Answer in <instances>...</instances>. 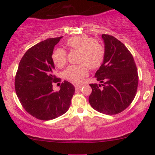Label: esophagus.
<instances>
[{"instance_id": "esophagus-1", "label": "esophagus", "mask_w": 155, "mask_h": 155, "mask_svg": "<svg viewBox=\"0 0 155 155\" xmlns=\"http://www.w3.org/2000/svg\"><path fill=\"white\" fill-rule=\"evenodd\" d=\"M82 85H81V84H75V90H80V89L82 88Z\"/></svg>"}]
</instances>
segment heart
Masks as SVG:
<instances>
[{"label": "heart", "instance_id": "heart-1", "mask_svg": "<svg viewBox=\"0 0 155 155\" xmlns=\"http://www.w3.org/2000/svg\"><path fill=\"white\" fill-rule=\"evenodd\" d=\"M65 45L71 50L78 51V63L80 64L70 65L65 70V79L73 83L79 84L88 75V68L96 69L100 66L104 58V48L100 42L87 35L75 36L65 41ZM66 51L57 48L52 55L54 63L59 68L66 63Z\"/></svg>", "mask_w": 155, "mask_h": 155}]
</instances>
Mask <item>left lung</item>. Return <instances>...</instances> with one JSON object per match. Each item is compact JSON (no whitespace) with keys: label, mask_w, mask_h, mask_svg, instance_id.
<instances>
[{"label":"left lung","mask_w":155,"mask_h":155,"mask_svg":"<svg viewBox=\"0 0 155 155\" xmlns=\"http://www.w3.org/2000/svg\"><path fill=\"white\" fill-rule=\"evenodd\" d=\"M104 42L103 63L94 77L101 84H90L91 107L107 115L124 111L132 103L138 85V74L133 57L122 42L113 36L102 35Z\"/></svg>","instance_id":"1"}]
</instances>
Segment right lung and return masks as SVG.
Returning <instances> with one entry per match:
<instances>
[{
  "instance_id": "obj_1",
  "label": "right lung",
  "mask_w": 155,
  "mask_h": 155,
  "mask_svg": "<svg viewBox=\"0 0 155 155\" xmlns=\"http://www.w3.org/2000/svg\"><path fill=\"white\" fill-rule=\"evenodd\" d=\"M62 37L50 38L29 48L19 63L15 75V88L21 104L40 120H52L64 114L75 91L66 80L61 83L60 90H53V84L61 81L54 75L53 51Z\"/></svg>"
}]
</instances>
